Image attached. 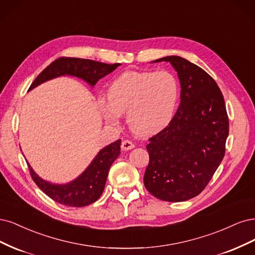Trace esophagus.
Wrapping results in <instances>:
<instances>
[{
	"instance_id": "esophagus-1",
	"label": "esophagus",
	"mask_w": 255,
	"mask_h": 255,
	"mask_svg": "<svg viewBox=\"0 0 255 255\" xmlns=\"http://www.w3.org/2000/svg\"><path fill=\"white\" fill-rule=\"evenodd\" d=\"M122 149L123 150H130L132 149L134 147V144L130 141V139H124V141L122 142Z\"/></svg>"
}]
</instances>
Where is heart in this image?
Returning <instances> with one entry per match:
<instances>
[{"label": "heart", "mask_w": 255, "mask_h": 255, "mask_svg": "<svg viewBox=\"0 0 255 255\" xmlns=\"http://www.w3.org/2000/svg\"><path fill=\"white\" fill-rule=\"evenodd\" d=\"M179 83L168 71H127L107 90V103H101L106 122L116 125L126 113L130 129L137 135L159 132L171 121L179 100Z\"/></svg>", "instance_id": "heart-1"}]
</instances>
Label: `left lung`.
<instances>
[{
	"label": "left lung",
	"mask_w": 255,
	"mask_h": 255,
	"mask_svg": "<svg viewBox=\"0 0 255 255\" xmlns=\"http://www.w3.org/2000/svg\"><path fill=\"white\" fill-rule=\"evenodd\" d=\"M158 61L178 72L181 95L169 124L148 138L144 185L163 201H185L204 190L223 161L229 118L223 93L204 70L179 56Z\"/></svg>",
	"instance_id": "obj_1"
}]
</instances>
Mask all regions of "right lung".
Segmentation results:
<instances>
[{"label":"right lung","mask_w":255,"mask_h":255,"mask_svg":"<svg viewBox=\"0 0 255 255\" xmlns=\"http://www.w3.org/2000/svg\"><path fill=\"white\" fill-rule=\"evenodd\" d=\"M119 65L120 63L107 64L90 59L60 57L39 74L28 90L34 89L46 80L65 74L83 78L88 84L94 86L98 80L113 72ZM120 153L121 139H118L103 148L83 174L73 182L65 185H56L44 181L28 165L29 174L40 190L54 201L67 207H86L95 202L103 194L110 166Z\"/></svg>","instance_id":"1"}]
</instances>
